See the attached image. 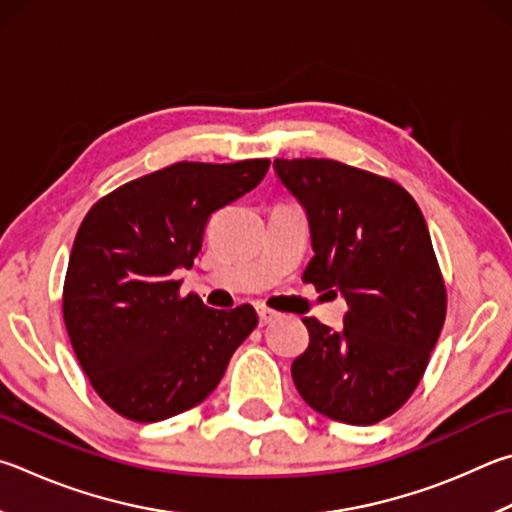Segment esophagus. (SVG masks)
<instances>
[{
  "label": "esophagus",
  "mask_w": 512,
  "mask_h": 512,
  "mask_svg": "<svg viewBox=\"0 0 512 512\" xmlns=\"http://www.w3.org/2000/svg\"><path fill=\"white\" fill-rule=\"evenodd\" d=\"M257 318H259V324L264 327V324L273 322L277 318V313L271 311V309H266V306H257Z\"/></svg>",
  "instance_id": "1"
}]
</instances>
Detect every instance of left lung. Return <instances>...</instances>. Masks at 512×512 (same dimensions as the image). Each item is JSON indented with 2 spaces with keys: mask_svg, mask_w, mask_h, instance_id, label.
<instances>
[{
  "mask_svg": "<svg viewBox=\"0 0 512 512\" xmlns=\"http://www.w3.org/2000/svg\"><path fill=\"white\" fill-rule=\"evenodd\" d=\"M300 203L313 259L304 282L342 295V329L304 318L309 347L291 365L315 412L349 425L394 414L423 378L445 320V286L430 230L401 185L329 159H277Z\"/></svg>",
  "mask_w": 512,
  "mask_h": 512,
  "instance_id": "1",
  "label": "left lung"
}]
</instances>
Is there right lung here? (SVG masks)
<instances>
[{
  "mask_svg": "<svg viewBox=\"0 0 512 512\" xmlns=\"http://www.w3.org/2000/svg\"><path fill=\"white\" fill-rule=\"evenodd\" d=\"M268 159L174 163L100 199L73 241L64 324L96 394L136 423L181 414L215 392L257 327L250 304L217 311L179 297L212 212L257 188Z\"/></svg>",
  "mask_w": 512,
  "mask_h": 512,
  "instance_id": "add662e5",
  "label": "right lung"
}]
</instances>
